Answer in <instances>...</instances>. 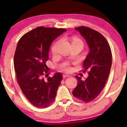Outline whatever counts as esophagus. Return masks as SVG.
I'll return each mask as SVG.
<instances>
[{"instance_id": "1", "label": "esophagus", "mask_w": 127, "mask_h": 127, "mask_svg": "<svg viewBox=\"0 0 127 127\" xmlns=\"http://www.w3.org/2000/svg\"><path fill=\"white\" fill-rule=\"evenodd\" d=\"M63 77H70V75H67V74H63Z\"/></svg>"}]
</instances>
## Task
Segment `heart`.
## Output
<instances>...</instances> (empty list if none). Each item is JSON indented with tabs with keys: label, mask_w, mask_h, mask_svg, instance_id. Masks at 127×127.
I'll return each mask as SVG.
<instances>
[{
	"label": "heart",
	"mask_w": 127,
	"mask_h": 127,
	"mask_svg": "<svg viewBox=\"0 0 127 127\" xmlns=\"http://www.w3.org/2000/svg\"><path fill=\"white\" fill-rule=\"evenodd\" d=\"M60 42H61L60 40H59V41H56L55 44L52 45V52L53 54H56V53H57V52L58 47V45L59 44V43H60ZM71 44L72 46L74 45H77V44H80V45H82L83 46V41H82V40H81L80 38H79V37H74L71 39ZM61 68L62 70L66 71V72H69V71H70V70H71V68L69 65V64L67 63L64 64L63 65H62Z\"/></svg>",
	"instance_id": "obj_1"
}]
</instances>
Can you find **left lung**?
Instances as JSON below:
<instances>
[{
    "label": "left lung",
    "mask_w": 127,
    "mask_h": 127,
    "mask_svg": "<svg viewBox=\"0 0 127 127\" xmlns=\"http://www.w3.org/2000/svg\"><path fill=\"white\" fill-rule=\"evenodd\" d=\"M84 37L90 48V53L83 62V72L88 70L85 80L76 76L77 85L72 91L77 99L88 102L93 100L103 90L112 65V53L110 45L101 34L87 27L75 28Z\"/></svg>",
    "instance_id": "8db88e82"
}]
</instances>
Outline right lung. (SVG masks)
Masks as SVG:
<instances>
[{"label":"right lung","instance_id":"add662e5","mask_svg":"<svg viewBox=\"0 0 127 127\" xmlns=\"http://www.w3.org/2000/svg\"><path fill=\"white\" fill-rule=\"evenodd\" d=\"M66 31L39 27L24 34L17 45L14 68L18 83L27 99L38 108L47 107L55 101L63 79L60 72L48 77L46 63L51 43Z\"/></svg>","mask_w":127,"mask_h":127}]
</instances>
